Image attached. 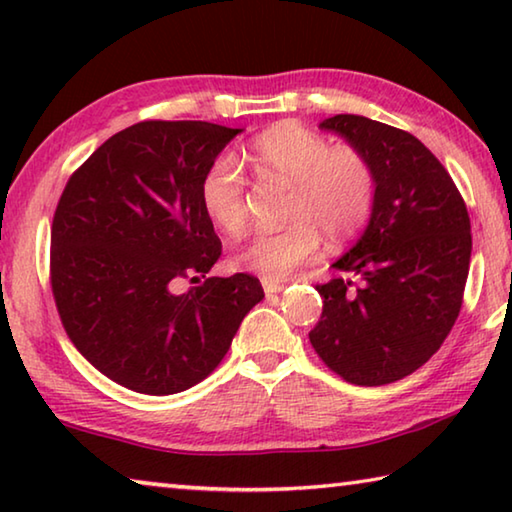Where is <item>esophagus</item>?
Here are the masks:
<instances>
[{
	"instance_id": "obj_1",
	"label": "esophagus",
	"mask_w": 512,
	"mask_h": 512,
	"mask_svg": "<svg viewBox=\"0 0 512 512\" xmlns=\"http://www.w3.org/2000/svg\"><path fill=\"white\" fill-rule=\"evenodd\" d=\"M262 287L266 291V296H273V293H280L284 289V284L280 280H262Z\"/></svg>"
}]
</instances>
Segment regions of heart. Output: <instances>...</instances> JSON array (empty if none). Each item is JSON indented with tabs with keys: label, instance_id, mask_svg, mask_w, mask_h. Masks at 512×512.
<instances>
[{
	"label": "heart",
	"instance_id": "obj_1",
	"mask_svg": "<svg viewBox=\"0 0 512 512\" xmlns=\"http://www.w3.org/2000/svg\"><path fill=\"white\" fill-rule=\"evenodd\" d=\"M244 155L257 176L291 185V223L257 232L241 246L232 257L241 271L280 280L318 253L320 235L336 246L366 228L375 207L377 173L357 146H332L325 135L282 121L259 133ZM201 205L228 235L246 228V183L228 158L214 160L203 173Z\"/></svg>",
	"mask_w": 512,
	"mask_h": 512
}]
</instances>
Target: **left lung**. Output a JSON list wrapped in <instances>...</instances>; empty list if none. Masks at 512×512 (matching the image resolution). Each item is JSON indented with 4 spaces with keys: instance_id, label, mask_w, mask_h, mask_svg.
<instances>
[{
    "instance_id": "1",
    "label": "left lung",
    "mask_w": 512,
    "mask_h": 512,
    "mask_svg": "<svg viewBox=\"0 0 512 512\" xmlns=\"http://www.w3.org/2000/svg\"><path fill=\"white\" fill-rule=\"evenodd\" d=\"M320 128L368 155L377 173L370 223L316 284L323 314L309 341L357 386H384L424 366L452 332L470 271V214L440 160L418 137L361 115Z\"/></svg>"
}]
</instances>
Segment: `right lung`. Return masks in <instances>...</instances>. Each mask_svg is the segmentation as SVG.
Returning <instances> with one entry per match:
<instances>
[{"label": "right lung", "mask_w": 512, "mask_h": 512, "mask_svg": "<svg viewBox=\"0 0 512 512\" xmlns=\"http://www.w3.org/2000/svg\"><path fill=\"white\" fill-rule=\"evenodd\" d=\"M237 133L140 121L103 142L60 194L49 255L60 323L94 368L135 393L203 381L264 298L248 273L197 282L221 257L201 178ZM183 279L195 287L180 294Z\"/></svg>", "instance_id": "right-lung-1"}]
</instances>
